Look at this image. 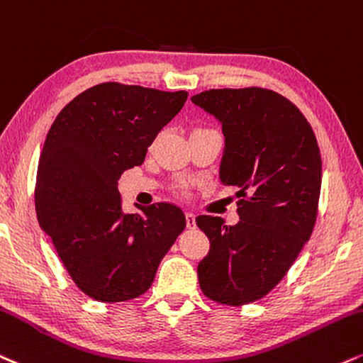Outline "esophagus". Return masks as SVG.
Here are the masks:
<instances>
[{"label":"esophagus","instance_id":"esophagus-1","mask_svg":"<svg viewBox=\"0 0 363 363\" xmlns=\"http://www.w3.org/2000/svg\"><path fill=\"white\" fill-rule=\"evenodd\" d=\"M186 225H187V228H191V230L196 226V216L193 215V213H186Z\"/></svg>","mask_w":363,"mask_h":363}]
</instances>
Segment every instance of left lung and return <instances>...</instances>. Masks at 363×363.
<instances>
[{"mask_svg":"<svg viewBox=\"0 0 363 363\" xmlns=\"http://www.w3.org/2000/svg\"><path fill=\"white\" fill-rule=\"evenodd\" d=\"M191 101L221 123L220 181L240 189L237 225L196 218L209 238L198 265L199 286L216 303L242 306L269 294L311 237L321 191L320 147L298 106L270 89H209Z\"/></svg>","mask_w":363,"mask_h":363,"instance_id":"left-lung-1","label":"left lung"}]
</instances>
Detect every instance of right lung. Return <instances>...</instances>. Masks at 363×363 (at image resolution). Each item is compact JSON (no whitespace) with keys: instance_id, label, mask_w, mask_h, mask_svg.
<instances>
[{"instance_id":"obj_1","label":"right lung","mask_w":363,"mask_h":363,"mask_svg":"<svg viewBox=\"0 0 363 363\" xmlns=\"http://www.w3.org/2000/svg\"><path fill=\"white\" fill-rule=\"evenodd\" d=\"M186 99V91L103 82L65 104L47 133L35 186L38 225L89 298L120 303L147 292L186 228L170 203L126 215L118 191L121 174L143 164Z\"/></svg>"}]
</instances>
